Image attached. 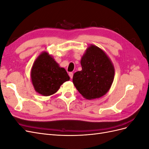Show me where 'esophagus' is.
<instances>
[{
    "label": "esophagus",
    "mask_w": 149,
    "mask_h": 149,
    "mask_svg": "<svg viewBox=\"0 0 149 149\" xmlns=\"http://www.w3.org/2000/svg\"><path fill=\"white\" fill-rule=\"evenodd\" d=\"M69 76H70V78L72 79V78H73V73H72V72H70V73H69Z\"/></svg>",
    "instance_id": "34e87169"
}]
</instances>
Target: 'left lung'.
<instances>
[{
	"mask_svg": "<svg viewBox=\"0 0 149 149\" xmlns=\"http://www.w3.org/2000/svg\"><path fill=\"white\" fill-rule=\"evenodd\" d=\"M82 70L74 74L73 83L86 99L93 100L105 95L114 78V67L105 52L91 45L81 60Z\"/></svg>",
	"mask_w": 149,
	"mask_h": 149,
	"instance_id": "left-lung-1",
	"label": "left lung"
}]
</instances>
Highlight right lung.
<instances>
[{
  "instance_id": "right-lung-1",
  "label": "right lung",
  "mask_w": 149,
  "mask_h": 149,
  "mask_svg": "<svg viewBox=\"0 0 149 149\" xmlns=\"http://www.w3.org/2000/svg\"><path fill=\"white\" fill-rule=\"evenodd\" d=\"M30 74L35 90L45 96L55 94L63 83L70 80L65 69L45 52L35 61Z\"/></svg>"
}]
</instances>
